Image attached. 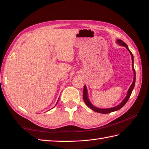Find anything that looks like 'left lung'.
<instances>
[{
  "label": "left lung",
  "instance_id": "8db88e82",
  "mask_svg": "<svg viewBox=\"0 0 149 149\" xmlns=\"http://www.w3.org/2000/svg\"><path fill=\"white\" fill-rule=\"evenodd\" d=\"M117 43L118 44H120V45L122 46H124L126 47V49H127L130 54H131V58H132V69H133V71H134V79H133V82H132V84L131 85L130 88H129V89L128 90V92H127V95L126 97L123 100L122 102V103L120 104V105L115 106L114 107H111V108H108V109H100V108H98V107H96L93 106L92 104H91V102H90V100H88V94H87V90H86V86H84V90H83V100L84 101L85 104H86V106L90 107L91 109L93 110L94 111L97 112V113H102V114H107V113H111L113 111H115L118 110L120 109H121L122 107L125 105V104L127 103V102L128 101L129 97H130L132 93V90H133V88L134 87V84H135V79H136V72H135V70L133 67V62H134V59H133V55H132V54L131 53V52L130 51V50L129 49L127 45V44H126L125 42H123L122 40H117Z\"/></svg>",
  "mask_w": 149,
  "mask_h": 149
}]
</instances>
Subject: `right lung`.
<instances>
[{"label":"right lung","instance_id":"obj_1","mask_svg":"<svg viewBox=\"0 0 149 149\" xmlns=\"http://www.w3.org/2000/svg\"><path fill=\"white\" fill-rule=\"evenodd\" d=\"M58 102H57V103H58Z\"/></svg>","mask_w":149,"mask_h":149}]
</instances>
